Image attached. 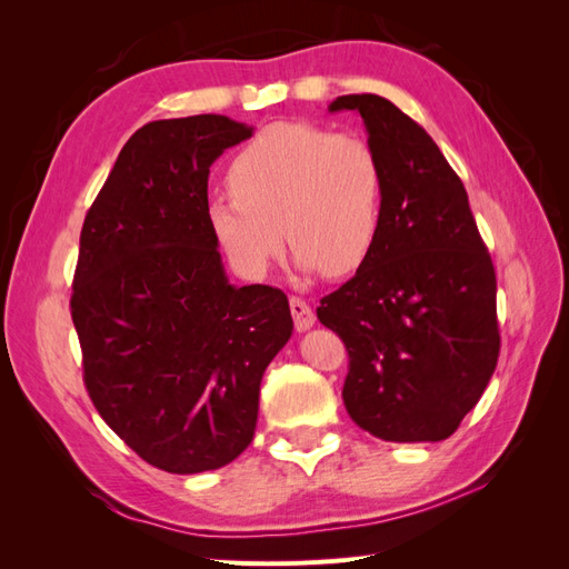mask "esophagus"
Instances as JSON below:
<instances>
[{
  "mask_svg": "<svg viewBox=\"0 0 569 569\" xmlns=\"http://www.w3.org/2000/svg\"><path fill=\"white\" fill-rule=\"evenodd\" d=\"M289 311H291V318H295V325H297L299 332L311 330V327L316 325V313L311 311V306H308L301 297L289 299Z\"/></svg>",
  "mask_w": 569,
  "mask_h": 569,
  "instance_id": "esophagus-1",
  "label": "esophagus"
}]
</instances>
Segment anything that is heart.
Here are the masks:
<instances>
[{"mask_svg":"<svg viewBox=\"0 0 569 569\" xmlns=\"http://www.w3.org/2000/svg\"><path fill=\"white\" fill-rule=\"evenodd\" d=\"M232 194L206 206L222 253L249 280L263 278L284 237L297 266L343 278L363 266L385 216V170L363 134L306 120L272 123L234 153Z\"/></svg>","mask_w":569,"mask_h":569,"instance_id":"obj_1","label":"heart"}]
</instances>
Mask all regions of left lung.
<instances>
[{"instance_id": "1", "label": "left lung", "mask_w": 569, "mask_h": 569, "mask_svg": "<svg viewBox=\"0 0 569 569\" xmlns=\"http://www.w3.org/2000/svg\"><path fill=\"white\" fill-rule=\"evenodd\" d=\"M330 111L360 113L385 170L380 237L318 308L349 351L343 406L377 439H449L501 351L491 256L468 192L425 128L377 94L337 97Z\"/></svg>"}]
</instances>
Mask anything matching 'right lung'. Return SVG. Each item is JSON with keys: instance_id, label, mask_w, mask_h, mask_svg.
Instances as JSON below:
<instances>
[{"instance_id": "right-lung-1", "label": "right lung", "mask_w": 569, "mask_h": 569, "mask_svg": "<svg viewBox=\"0 0 569 569\" xmlns=\"http://www.w3.org/2000/svg\"><path fill=\"white\" fill-rule=\"evenodd\" d=\"M253 128L153 120L82 222L71 316L99 416L149 465L218 470L253 439L258 391L295 330L282 289L232 287L206 220L209 168Z\"/></svg>"}]
</instances>
